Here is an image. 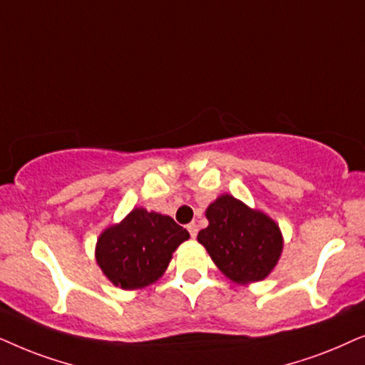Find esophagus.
<instances>
[{
    "label": "esophagus",
    "mask_w": 365,
    "mask_h": 365,
    "mask_svg": "<svg viewBox=\"0 0 365 365\" xmlns=\"http://www.w3.org/2000/svg\"><path fill=\"white\" fill-rule=\"evenodd\" d=\"M187 228H188V232H190V235L193 237V239H195L197 233H198V227H197V223H190V225H187Z\"/></svg>",
    "instance_id": "34e87169"
}]
</instances>
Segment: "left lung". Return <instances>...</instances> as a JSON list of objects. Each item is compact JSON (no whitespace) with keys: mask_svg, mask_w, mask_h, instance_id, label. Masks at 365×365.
Masks as SVG:
<instances>
[{"mask_svg":"<svg viewBox=\"0 0 365 365\" xmlns=\"http://www.w3.org/2000/svg\"><path fill=\"white\" fill-rule=\"evenodd\" d=\"M205 215L208 227L197 239L223 275L237 284L269 277L284 247L280 228L269 215L227 193L208 205Z\"/></svg>","mask_w":365,"mask_h":365,"instance_id":"left-lung-1","label":"left lung"}]
</instances>
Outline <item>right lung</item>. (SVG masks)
<instances>
[{
  "mask_svg": "<svg viewBox=\"0 0 365 365\" xmlns=\"http://www.w3.org/2000/svg\"><path fill=\"white\" fill-rule=\"evenodd\" d=\"M188 237L172 217L133 208L120 223L101 232L95 257L116 287L143 289L163 275L172 254Z\"/></svg>",
  "mask_w": 365,
  "mask_h": 365,
  "instance_id": "add662e5",
  "label": "right lung"
}]
</instances>
